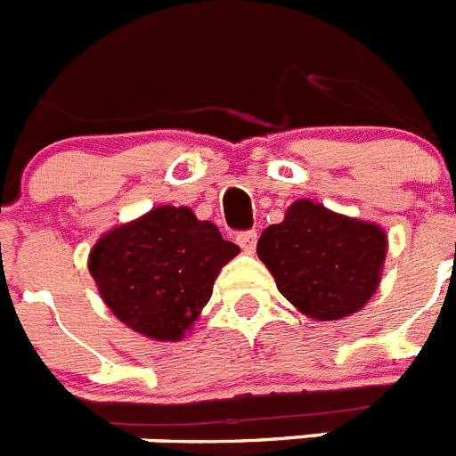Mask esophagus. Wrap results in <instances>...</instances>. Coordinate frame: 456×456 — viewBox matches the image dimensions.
Masks as SVG:
<instances>
[{
  "instance_id": "obj_1",
  "label": "esophagus",
  "mask_w": 456,
  "mask_h": 456,
  "mask_svg": "<svg viewBox=\"0 0 456 456\" xmlns=\"http://www.w3.org/2000/svg\"><path fill=\"white\" fill-rule=\"evenodd\" d=\"M237 244L241 247L244 253H253L256 251V244H257V232L256 231H244L237 235Z\"/></svg>"
}]
</instances>
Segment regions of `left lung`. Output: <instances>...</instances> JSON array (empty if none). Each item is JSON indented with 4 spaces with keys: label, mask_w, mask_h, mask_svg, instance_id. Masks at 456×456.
Returning <instances> with one entry per match:
<instances>
[{
    "label": "left lung",
    "mask_w": 456,
    "mask_h": 456,
    "mask_svg": "<svg viewBox=\"0 0 456 456\" xmlns=\"http://www.w3.org/2000/svg\"><path fill=\"white\" fill-rule=\"evenodd\" d=\"M257 256L281 294L304 315L342 320L363 308L377 289L386 235L368 221L297 200L281 224L265 228Z\"/></svg>",
    "instance_id": "left-lung-1"
}]
</instances>
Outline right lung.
Listing matches in <instances>:
<instances>
[{
	"mask_svg": "<svg viewBox=\"0 0 456 456\" xmlns=\"http://www.w3.org/2000/svg\"><path fill=\"white\" fill-rule=\"evenodd\" d=\"M240 247L189 208L151 209L107 232L88 257L104 304L120 322L155 340H178L212 297V285Z\"/></svg>",
	"mask_w": 456,
	"mask_h": 456,
	"instance_id": "obj_1",
	"label": "right lung"
}]
</instances>
